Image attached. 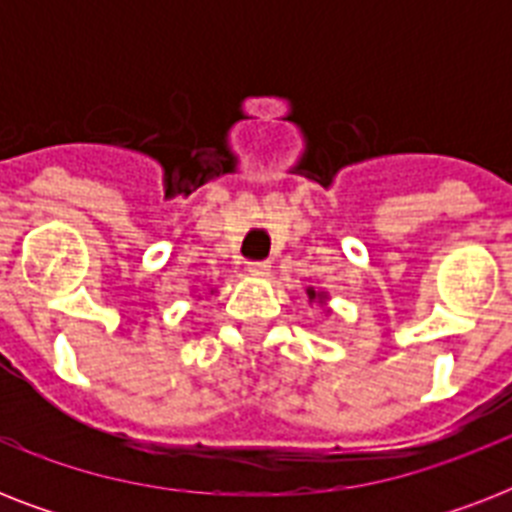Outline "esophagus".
I'll return each instance as SVG.
<instances>
[{
  "instance_id": "1",
  "label": "esophagus",
  "mask_w": 512,
  "mask_h": 512,
  "mask_svg": "<svg viewBox=\"0 0 512 512\" xmlns=\"http://www.w3.org/2000/svg\"><path fill=\"white\" fill-rule=\"evenodd\" d=\"M247 271L252 273V276H257V279H263V276L271 273V263H268V260H252V263H247Z\"/></svg>"
}]
</instances>
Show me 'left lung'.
I'll return each instance as SVG.
<instances>
[{
  "label": "left lung",
  "instance_id": "obj_1",
  "mask_svg": "<svg viewBox=\"0 0 512 512\" xmlns=\"http://www.w3.org/2000/svg\"><path fill=\"white\" fill-rule=\"evenodd\" d=\"M308 297H311V300H316V292H313V289H308Z\"/></svg>",
  "mask_w": 512,
  "mask_h": 512
}]
</instances>
